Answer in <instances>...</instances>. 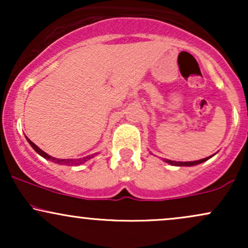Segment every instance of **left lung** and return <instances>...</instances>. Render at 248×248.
<instances>
[{
    "mask_svg": "<svg viewBox=\"0 0 248 248\" xmlns=\"http://www.w3.org/2000/svg\"><path fill=\"white\" fill-rule=\"evenodd\" d=\"M211 157V156H210ZM210 157H205L203 158V160H198V161H191V162H176V161H170V160H166L167 163L171 164V166H177V167H190V166H196V164H199V163H203V162H205L209 160Z\"/></svg>",
    "mask_w": 248,
    "mask_h": 248,
    "instance_id": "1",
    "label": "left lung"
}]
</instances>
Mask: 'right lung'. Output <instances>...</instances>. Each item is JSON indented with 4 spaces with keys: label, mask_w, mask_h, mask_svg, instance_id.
<instances>
[{
    "label": "right lung",
    "mask_w": 248,
    "mask_h": 248,
    "mask_svg": "<svg viewBox=\"0 0 248 248\" xmlns=\"http://www.w3.org/2000/svg\"><path fill=\"white\" fill-rule=\"evenodd\" d=\"M27 140H28V142H29L30 143V146L33 148V149H35V152L36 153H38L39 155L41 156H43V157L44 158H46V160H50V161H53V162H56V163H59V164H67V166H78V164H81V163H84V162H86L87 160H90L91 157H92V156L91 155H88V156H86V157H82V158H77V160H59V158H55V157H51L50 155H47L46 153H44L43 152V150L41 149V148H38L36 146L35 143H33L32 141L31 140H29V139L27 138Z\"/></svg>",
    "instance_id": "add662e5"
}]
</instances>
